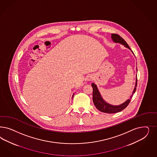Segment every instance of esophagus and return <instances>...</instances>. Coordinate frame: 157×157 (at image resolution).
Instances as JSON below:
<instances>
[{"instance_id": "1", "label": "esophagus", "mask_w": 157, "mask_h": 157, "mask_svg": "<svg viewBox=\"0 0 157 157\" xmlns=\"http://www.w3.org/2000/svg\"><path fill=\"white\" fill-rule=\"evenodd\" d=\"M93 78H94V77L92 75H88L86 77V80H88V81H91V80H92Z\"/></svg>"}]
</instances>
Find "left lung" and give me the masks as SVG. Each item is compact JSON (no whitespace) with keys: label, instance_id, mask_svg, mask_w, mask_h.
Listing matches in <instances>:
<instances>
[{"label":"left lung","instance_id":"left-lung-1","mask_svg":"<svg viewBox=\"0 0 157 157\" xmlns=\"http://www.w3.org/2000/svg\"><path fill=\"white\" fill-rule=\"evenodd\" d=\"M111 39L114 43H118L121 44L122 45H124L125 47L128 48V49H129L132 52L133 54V51L131 50L129 46H128L127 42L124 40L121 36H120L118 35L113 33V34H111ZM136 71H137V67ZM91 86L93 88V102L94 103V105L96 107V109L98 110L103 112V113H109V114L116 113L122 111V110L125 109L131 101V99L133 96V95L134 94V93L135 92L136 90L137 75L135 86V88L133 89V91L132 92V94L130 96V98H129V99H128L125 102H124L123 103H122L120 105L114 106V105H112L108 103L101 97L100 92L98 90V88L96 84H95L94 83H92L91 84Z\"/></svg>","mask_w":157,"mask_h":157}]
</instances>
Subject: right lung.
I'll use <instances>...</instances> for the list:
<instances>
[{
    "label": "right lung",
    "instance_id": "obj_1",
    "mask_svg": "<svg viewBox=\"0 0 157 157\" xmlns=\"http://www.w3.org/2000/svg\"><path fill=\"white\" fill-rule=\"evenodd\" d=\"M73 96H74V94H73V96H72V97H73Z\"/></svg>",
    "mask_w": 157,
    "mask_h": 157
}]
</instances>
